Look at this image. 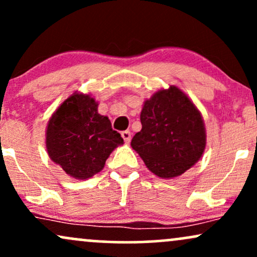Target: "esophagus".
<instances>
[{
	"mask_svg": "<svg viewBox=\"0 0 257 257\" xmlns=\"http://www.w3.org/2000/svg\"><path fill=\"white\" fill-rule=\"evenodd\" d=\"M122 138H123V140L125 141V144H128V143H131V140H132V134H131V132L129 131H124V132H122Z\"/></svg>",
	"mask_w": 257,
	"mask_h": 257,
	"instance_id": "1",
	"label": "esophagus"
}]
</instances>
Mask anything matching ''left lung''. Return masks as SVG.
Wrapping results in <instances>:
<instances>
[{
    "label": "left lung",
    "mask_w": 257,
    "mask_h": 257,
    "mask_svg": "<svg viewBox=\"0 0 257 257\" xmlns=\"http://www.w3.org/2000/svg\"><path fill=\"white\" fill-rule=\"evenodd\" d=\"M141 128L132 147L150 172L173 179L193 167L206 145L204 120L197 106L176 85L159 89L144 102Z\"/></svg>",
    "instance_id": "8db88e82"
}]
</instances>
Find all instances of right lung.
Listing matches in <instances>:
<instances>
[{"label": "right lung", "mask_w": 257, "mask_h": 257, "mask_svg": "<svg viewBox=\"0 0 257 257\" xmlns=\"http://www.w3.org/2000/svg\"><path fill=\"white\" fill-rule=\"evenodd\" d=\"M90 94L70 95L48 120L46 147L49 158L69 176L85 180L101 172L106 159L123 145L108 117L98 112Z\"/></svg>", "instance_id": "right-lung-1"}]
</instances>
